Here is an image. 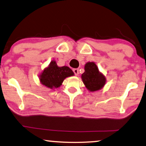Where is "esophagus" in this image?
Masks as SVG:
<instances>
[{
    "mask_svg": "<svg viewBox=\"0 0 146 146\" xmlns=\"http://www.w3.org/2000/svg\"><path fill=\"white\" fill-rule=\"evenodd\" d=\"M73 72H74V73H75V75L76 76L79 75V69H73Z\"/></svg>",
    "mask_w": 146,
    "mask_h": 146,
    "instance_id": "esophagus-1",
    "label": "esophagus"
}]
</instances>
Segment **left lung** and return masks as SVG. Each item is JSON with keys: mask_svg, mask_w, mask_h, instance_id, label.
Returning <instances> with one entry per match:
<instances>
[{"mask_svg": "<svg viewBox=\"0 0 146 146\" xmlns=\"http://www.w3.org/2000/svg\"><path fill=\"white\" fill-rule=\"evenodd\" d=\"M82 82L86 88L90 92L100 90L105 85L106 79L99 71L94 62H88L84 66V72L82 74Z\"/></svg>", "mask_w": 146, "mask_h": 146, "instance_id": "8db88e82", "label": "left lung"}]
</instances>
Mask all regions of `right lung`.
Returning a JSON list of instances; mask_svg holds the SVG:
<instances>
[{
    "mask_svg": "<svg viewBox=\"0 0 146 146\" xmlns=\"http://www.w3.org/2000/svg\"><path fill=\"white\" fill-rule=\"evenodd\" d=\"M74 73L67 66H58L56 61L52 60L39 75L41 84L47 88L55 89L62 84L64 79L73 76Z\"/></svg>",
    "mask_w": 146,
    "mask_h": 146,
    "instance_id": "right-lung-1",
    "label": "right lung"
}]
</instances>
